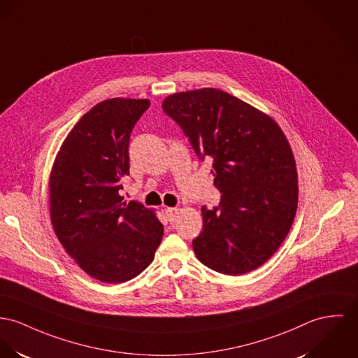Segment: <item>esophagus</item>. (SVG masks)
I'll list each match as a JSON object with an SVG mask.
<instances>
[{"label":"esophagus","mask_w":358,"mask_h":358,"mask_svg":"<svg viewBox=\"0 0 358 358\" xmlns=\"http://www.w3.org/2000/svg\"><path fill=\"white\" fill-rule=\"evenodd\" d=\"M177 213H178V210H177V208H174V207H167V208H166V218H167V220H169L170 223H171V222H174L176 217H177Z\"/></svg>","instance_id":"34e87169"}]
</instances>
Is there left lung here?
I'll list each match as a JSON object with an SVG mask.
<instances>
[{"mask_svg": "<svg viewBox=\"0 0 358 358\" xmlns=\"http://www.w3.org/2000/svg\"><path fill=\"white\" fill-rule=\"evenodd\" d=\"M162 109L203 162L213 159L220 204L201 207L197 259L226 275L264 264L287 236L297 211V170L275 121L217 88L167 96Z\"/></svg>", "mask_w": 358, "mask_h": 358, "instance_id": "obj_1", "label": "left lung"}]
</instances>
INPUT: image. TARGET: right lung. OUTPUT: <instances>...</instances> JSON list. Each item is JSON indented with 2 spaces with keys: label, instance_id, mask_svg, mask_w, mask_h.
Segmentation results:
<instances>
[{
  "label": "right lung",
  "instance_id": "1",
  "mask_svg": "<svg viewBox=\"0 0 358 358\" xmlns=\"http://www.w3.org/2000/svg\"><path fill=\"white\" fill-rule=\"evenodd\" d=\"M147 99L113 98L87 111L65 138L50 176L55 234L79 267L121 283L152 262L164 224L141 203L120 194L129 176V138Z\"/></svg>",
  "mask_w": 358,
  "mask_h": 358
}]
</instances>
